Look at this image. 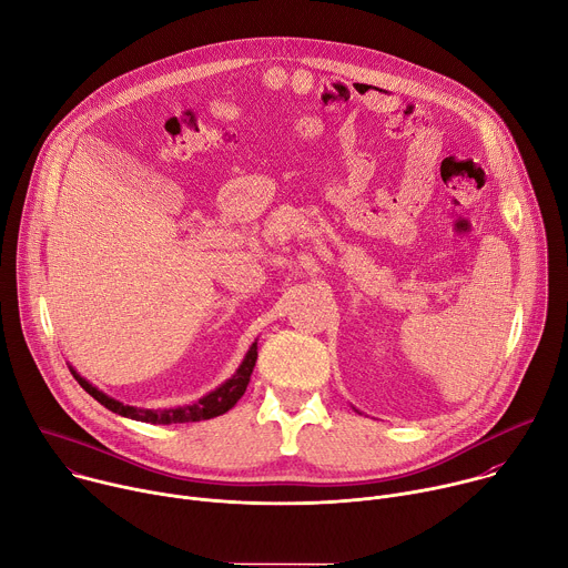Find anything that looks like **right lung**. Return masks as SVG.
Segmentation results:
<instances>
[{"label":"right lung","instance_id":"1","mask_svg":"<svg viewBox=\"0 0 568 568\" xmlns=\"http://www.w3.org/2000/svg\"><path fill=\"white\" fill-rule=\"evenodd\" d=\"M258 359V342H254L242 359V364L237 366V371L222 382L217 388H213L211 393L202 395L197 402L193 404H184V407H173V409H141V407H130V404H123L114 397H110L108 393L99 390L92 382H88L83 375L75 373L73 366H69L71 375L75 377V382L83 386L94 399H99L105 409H110L112 414H119L123 418L130 420H141V423H150V425H178V423H200V420H209L215 416L226 414L233 404L245 395L252 371L256 366Z\"/></svg>","mask_w":568,"mask_h":568}]
</instances>
